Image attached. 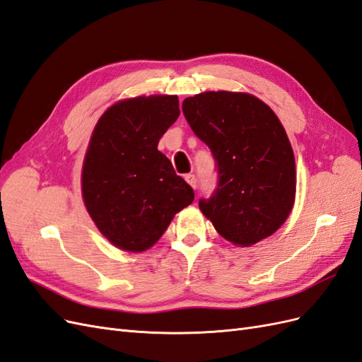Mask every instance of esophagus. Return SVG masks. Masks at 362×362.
Returning a JSON list of instances; mask_svg holds the SVG:
<instances>
[{
	"instance_id": "esophagus-1",
	"label": "esophagus",
	"mask_w": 362,
	"mask_h": 362,
	"mask_svg": "<svg viewBox=\"0 0 362 362\" xmlns=\"http://www.w3.org/2000/svg\"><path fill=\"white\" fill-rule=\"evenodd\" d=\"M185 181H187V182H189V184L192 185V187H193V189H196V187H198V178H196L193 173H189V175H185Z\"/></svg>"
}]
</instances>
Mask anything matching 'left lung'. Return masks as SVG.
<instances>
[{
    "instance_id": "left-lung-1",
    "label": "left lung",
    "mask_w": 362,
    "mask_h": 362,
    "mask_svg": "<svg viewBox=\"0 0 362 362\" xmlns=\"http://www.w3.org/2000/svg\"><path fill=\"white\" fill-rule=\"evenodd\" d=\"M193 133L211 149L218 182L199 208L235 246H252L287 221L296 196L294 154L272 108L240 92H204L182 101Z\"/></svg>"
}]
</instances>
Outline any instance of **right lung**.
<instances>
[{
    "mask_svg": "<svg viewBox=\"0 0 362 362\" xmlns=\"http://www.w3.org/2000/svg\"><path fill=\"white\" fill-rule=\"evenodd\" d=\"M180 116L177 95L119 101L100 117L87 148L81 190L101 234L116 247L154 246L194 193L157 149Z\"/></svg>",
    "mask_w": 362,
    "mask_h": 362,
    "instance_id": "right-lung-1",
    "label": "right lung"
}]
</instances>
